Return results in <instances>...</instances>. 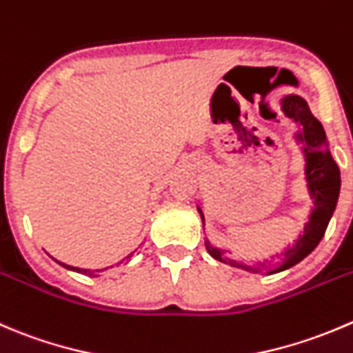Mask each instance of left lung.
Returning a JSON list of instances; mask_svg holds the SVG:
<instances>
[{
    "label": "left lung",
    "mask_w": 353,
    "mask_h": 353,
    "mask_svg": "<svg viewBox=\"0 0 353 353\" xmlns=\"http://www.w3.org/2000/svg\"><path fill=\"white\" fill-rule=\"evenodd\" d=\"M283 112L288 115L290 119H293L295 122H299L302 125L303 132L300 134V139L305 141V155H307V181H309V190L312 193V196L316 198V208L310 214L309 224L303 229V236H300L299 241L295 243L293 248H288L285 252V260H283L279 265L276 268H269V263H259V265H245V263L231 262L228 256L224 255L222 250L214 248L210 243H205L207 245L208 253L214 256L219 262H224L232 265V268L245 269V271L253 272V274H276V272H281L285 269L293 268L295 263H299L300 260L305 259L317 245L323 239L324 232H326L327 224H330V219L333 215L334 208H336L338 194H340V169L334 163V160L331 159V153L326 146V132H324L321 122L310 114L309 107H307L305 100H302L300 97H286L283 100ZM201 214V208H198ZM201 221H203V214H201ZM205 222V221H203Z\"/></svg>",
    "instance_id": "left-lung-1"
}]
</instances>
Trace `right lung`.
<instances>
[{
    "instance_id": "obj_1",
    "label": "right lung",
    "mask_w": 353,
    "mask_h": 353,
    "mask_svg": "<svg viewBox=\"0 0 353 353\" xmlns=\"http://www.w3.org/2000/svg\"><path fill=\"white\" fill-rule=\"evenodd\" d=\"M132 255V253H131ZM129 255V256H131ZM58 262V260H57ZM60 263V265H63V268H67V269H70V271H77V272H81V274H85V276H97V272H101V271H105V269H100V271H88V269H79V268H70V265H65V263H61V262H58ZM108 269V268H107Z\"/></svg>"
}]
</instances>
